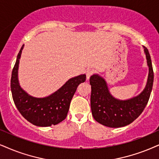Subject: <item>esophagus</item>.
I'll use <instances>...</instances> for the list:
<instances>
[{"label":"esophagus","instance_id":"1","mask_svg":"<svg viewBox=\"0 0 159 159\" xmlns=\"http://www.w3.org/2000/svg\"><path fill=\"white\" fill-rule=\"evenodd\" d=\"M93 73H94V70H93L88 69L87 70H86V78H87V79H89V78H90V76H91L92 75H93Z\"/></svg>","mask_w":159,"mask_h":159}]
</instances>
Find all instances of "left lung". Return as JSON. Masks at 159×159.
I'll use <instances>...</instances> for the list:
<instances>
[{"instance_id": "obj_1", "label": "left lung", "mask_w": 159, "mask_h": 159, "mask_svg": "<svg viewBox=\"0 0 159 159\" xmlns=\"http://www.w3.org/2000/svg\"><path fill=\"white\" fill-rule=\"evenodd\" d=\"M144 48L149 67V75L146 87L137 97L127 100L116 99L109 93L103 78L98 75L90 77L92 114L98 122L110 128L123 127L134 122L144 111L149 100L154 78L149 51Z\"/></svg>"}]
</instances>
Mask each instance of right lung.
I'll return each instance as SVG.
<instances>
[{"mask_svg":"<svg viewBox=\"0 0 159 159\" xmlns=\"http://www.w3.org/2000/svg\"><path fill=\"white\" fill-rule=\"evenodd\" d=\"M23 46L19 51L11 73V91L14 103L22 116L34 125H55L67 117L70 101L78 86L86 81V75L70 78L58 91L48 97H31L21 89L17 78L18 65Z\"/></svg>","mask_w":159,"mask_h":159,"instance_id":"right-lung-1","label":"right lung"}]
</instances>
